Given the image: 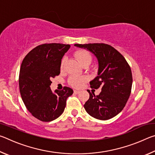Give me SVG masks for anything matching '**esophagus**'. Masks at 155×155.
<instances>
[{
  "label": "esophagus",
  "instance_id": "34e87169",
  "mask_svg": "<svg viewBox=\"0 0 155 155\" xmlns=\"http://www.w3.org/2000/svg\"><path fill=\"white\" fill-rule=\"evenodd\" d=\"M74 93L76 94H77L78 93H80V91L79 90H74Z\"/></svg>",
  "mask_w": 155,
  "mask_h": 155
}]
</instances>
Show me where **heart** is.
<instances>
[{
    "label": "heart",
    "instance_id": "1",
    "mask_svg": "<svg viewBox=\"0 0 155 155\" xmlns=\"http://www.w3.org/2000/svg\"><path fill=\"white\" fill-rule=\"evenodd\" d=\"M75 56L78 59L81 64H87V63H91L92 60L91 54L87 51L85 50H81L75 52ZM65 60L63 59L61 64V69L64 68ZM87 81V78L85 76H78L76 74H72L69 78V83L72 87L75 88H80L83 85L86 81Z\"/></svg>",
    "mask_w": 155,
    "mask_h": 155
}]
</instances>
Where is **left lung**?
<instances>
[{
    "mask_svg": "<svg viewBox=\"0 0 155 155\" xmlns=\"http://www.w3.org/2000/svg\"><path fill=\"white\" fill-rule=\"evenodd\" d=\"M87 49L98 61V76L90 81L91 88H101L96 96L90 90V98L84 104L89 115L101 120L111 119L122 111L129 98L133 77L130 65L122 54L107 44H74Z\"/></svg>",
    "mask_w": 155,
    "mask_h": 155,
    "instance_id": "1",
    "label": "left lung"
}]
</instances>
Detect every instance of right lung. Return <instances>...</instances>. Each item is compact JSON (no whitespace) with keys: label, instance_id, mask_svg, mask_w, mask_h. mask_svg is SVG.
<instances>
[{"label":"right lung","instance_id":"1","mask_svg":"<svg viewBox=\"0 0 155 155\" xmlns=\"http://www.w3.org/2000/svg\"><path fill=\"white\" fill-rule=\"evenodd\" d=\"M70 46L57 43L43 44L26 55L20 66L19 88L21 97L33 116L42 122L57 119L64 112L73 90L64 87L52 93L51 78L60 74L61 59Z\"/></svg>","mask_w":155,"mask_h":155}]
</instances>
